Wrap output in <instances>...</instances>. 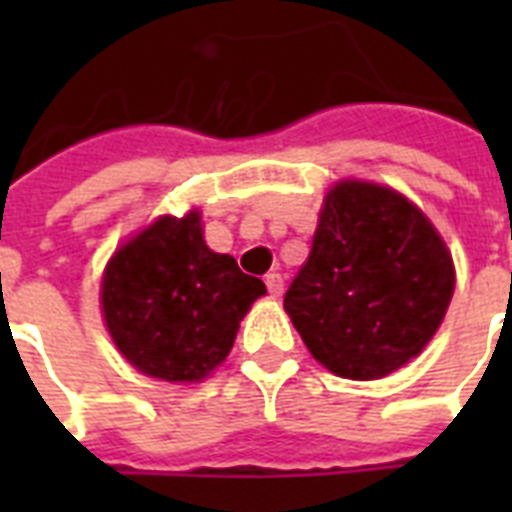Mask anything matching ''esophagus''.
I'll list each match as a JSON object with an SVG mask.
<instances>
[{"label": "esophagus", "mask_w": 512, "mask_h": 512, "mask_svg": "<svg viewBox=\"0 0 512 512\" xmlns=\"http://www.w3.org/2000/svg\"><path fill=\"white\" fill-rule=\"evenodd\" d=\"M265 287H268V295L271 297H281V292H284V279H281V273H268V276H265Z\"/></svg>", "instance_id": "esophagus-1"}]
</instances>
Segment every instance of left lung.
I'll list each match as a JSON object with an SVG mask.
<instances>
[{"label": "left lung", "instance_id": "1", "mask_svg": "<svg viewBox=\"0 0 512 512\" xmlns=\"http://www.w3.org/2000/svg\"><path fill=\"white\" fill-rule=\"evenodd\" d=\"M454 265L430 220L374 183L335 185L284 311L313 358L377 380L420 353L452 303Z\"/></svg>", "mask_w": 512, "mask_h": 512}]
</instances>
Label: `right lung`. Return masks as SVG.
Returning a JSON list of instances; mask_svg holds the SVG:
<instances>
[{"label": "right lung", "instance_id": "obj_1", "mask_svg": "<svg viewBox=\"0 0 512 512\" xmlns=\"http://www.w3.org/2000/svg\"><path fill=\"white\" fill-rule=\"evenodd\" d=\"M265 284L204 244L199 212L159 217L127 241L103 276V316L135 369L167 382L204 380L231 353Z\"/></svg>", "mask_w": 512, "mask_h": 512}]
</instances>
